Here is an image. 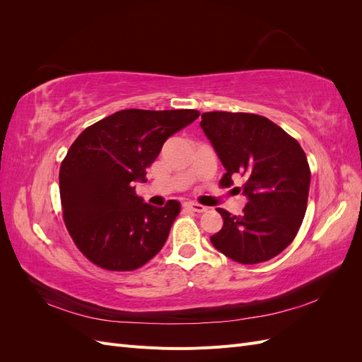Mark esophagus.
<instances>
[{
  "mask_svg": "<svg viewBox=\"0 0 362 362\" xmlns=\"http://www.w3.org/2000/svg\"><path fill=\"white\" fill-rule=\"evenodd\" d=\"M184 206L189 208V210H192V211H196V213H204V211L208 210L206 206H204V205H201L198 202H185Z\"/></svg>",
  "mask_w": 362,
  "mask_h": 362,
  "instance_id": "obj_1",
  "label": "esophagus"
}]
</instances>
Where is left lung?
I'll use <instances>...</instances> for the list:
<instances>
[{
    "label": "left lung",
    "instance_id": "1",
    "mask_svg": "<svg viewBox=\"0 0 362 362\" xmlns=\"http://www.w3.org/2000/svg\"><path fill=\"white\" fill-rule=\"evenodd\" d=\"M201 128L225 168L222 187L245 180L243 214L217 208L223 226L213 246L242 264H258L286 249L298 234L308 202L311 172L298 140L267 117L252 113H204Z\"/></svg>",
    "mask_w": 362,
    "mask_h": 362
}]
</instances>
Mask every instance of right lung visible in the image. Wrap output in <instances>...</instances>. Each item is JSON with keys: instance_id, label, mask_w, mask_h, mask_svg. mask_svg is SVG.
Here are the masks:
<instances>
[{"instance_id": "1", "label": "right lung", "mask_w": 362, "mask_h": 362, "mask_svg": "<svg viewBox=\"0 0 362 362\" xmlns=\"http://www.w3.org/2000/svg\"><path fill=\"white\" fill-rule=\"evenodd\" d=\"M198 117L196 110L129 108L76 137L60 166V199L74 243L93 264L136 270L161 250L181 204L149 205L134 182H146L164 141Z\"/></svg>"}]
</instances>
